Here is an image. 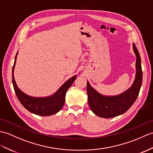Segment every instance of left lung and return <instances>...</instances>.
I'll return each instance as SVG.
<instances>
[{
    "label": "left lung",
    "mask_w": 153,
    "mask_h": 153,
    "mask_svg": "<svg viewBox=\"0 0 153 153\" xmlns=\"http://www.w3.org/2000/svg\"><path fill=\"white\" fill-rule=\"evenodd\" d=\"M133 49L136 56V77L132 86L124 93L116 96H104L96 91L87 81L88 105L96 115L102 118H112L122 115L133 105L137 99L141 87L143 74L140 53L134 43Z\"/></svg>",
    "instance_id": "1"
}]
</instances>
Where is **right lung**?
Wrapping results in <instances>:
<instances>
[{"mask_svg":"<svg viewBox=\"0 0 153 153\" xmlns=\"http://www.w3.org/2000/svg\"><path fill=\"white\" fill-rule=\"evenodd\" d=\"M17 53L15 62L12 68V83L17 98L23 107L28 111L40 116H50L58 113L62 108L65 102V96L67 91L74 82L77 76H74L67 80L56 92L49 97H33L28 96L19 89L14 79L13 72L16 63Z\"/></svg>","mask_w":153,"mask_h":153,"instance_id":"obj_1","label":"right lung"}]
</instances>
